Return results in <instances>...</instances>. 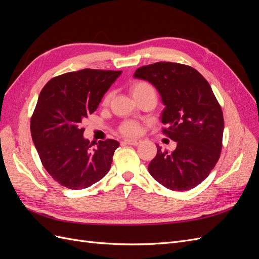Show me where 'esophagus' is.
<instances>
[{
	"mask_svg": "<svg viewBox=\"0 0 259 259\" xmlns=\"http://www.w3.org/2000/svg\"><path fill=\"white\" fill-rule=\"evenodd\" d=\"M124 142H125V144H127V145L138 146L139 144H142V139H125Z\"/></svg>",
	"mask_w": 259,
	"mask_h": 259,
	"instance_id": "esophagus-1",
	"label": "esophagus"
}]
</instances>
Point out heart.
<instances>
[{"mask_svg": "<svg viewBox=\"0 0 259 259\" xmlns=\"http://www.w3.org/2000/svg\"><path fill=\"white\" fill-rule=\"evenodd\" d=\"M148 92H154L152 86L147 83V82H144V81H139V82H136L133 84L131 86V93L132 95L134 98L143 95V94L145 93H148ZM110 98H111V94H108V95L105 97L104 99V104H108L109 101H110ZM121 133H123L124 135H127V136H132V135H136L139 133V125L136 123V122H133V121H127L122 124V126L120 128Z\"/></svg>", "mask_w": 259, "mask_h": 259, "instance_id": "obj_1", "label": "heart"}]
</instances>
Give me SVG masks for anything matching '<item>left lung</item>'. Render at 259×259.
I'll return each instance as SVG.
<instances>
[{
  "mask_svg": "<svg viewBox=\"0 0 259 259\" xmlns=\"http://www.w3.org/2000/svg\"><path fill=\"white\" fill-rule=\"evenodd\" d=\"M134 77L159 92L160 119L168 126L163 133L177 144L171 152L156 146L149 173L167 189H192L209 175L222 151L224 116L210 85L195 69L165 61L138 68Z\"/></svg>",
  "mask_w": 259,
  "mask_h": 259,
  "instance_id": "obj_1",
  "label": "left lung"
}]
</instances>
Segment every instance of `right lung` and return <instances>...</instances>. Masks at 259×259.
Returning a JSON list of instances; mask_svg holds the SVG:
<instances>
[{
	"mask_svg": "<svg viewBox=\"0 0 259 259\" xmlns=\"http://www.w3.org/2000/svg\"><path fill=\"white\" fill-rule=\"evenodd\" d=\"M122 71L83 69L46 84L31 117V136L43 166L61 186L80 190L105 177L119 142L84 138L82 121L96 110Z\"/></svg>",
	"mask_w": 259,
	"mask_h": 259,
	"instance_id": "right-lung-1",
	"label": "right lung"
}]
</instances>
